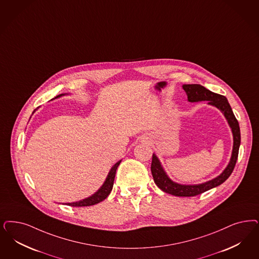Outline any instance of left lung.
Listing matches in <instances>:
<instances>
[{
	"mask_svg": "<svg viewBox=\"0 0 259 259\" xmlns=\"http://www.w3.org/2000/svg\"><path fill=\"white\" fill-rule=\"evenodd\" d=\"M183 88L188 95V101L196 102V101L207 100L209 104L221 110L223 112L224 116H226L229 124L231 126L232 134H233V149H232V159L229 165L227 166L226 169L224 170L221 175H219L215 179H212L211 181H208L206 183L200 184V185L183 186V185L173 183L162 169L161 163L158 160V158L156 157V155L153 154L151 162L152 176L158 188H161L162 191L169 193L174 196H196L204 193L206 190L218 187L231 176L238 158L241 141L240 128H239V123L232 112V107L228 102V99L224 96L215 94L213 92L205 89V87L198 84H186L183 86Z\"/></svg>",
	"mask_w": 259,
	"mask_h": 259,
	"instance_id": "8db88e82",
	"label": "left lung"
}]
</instances>
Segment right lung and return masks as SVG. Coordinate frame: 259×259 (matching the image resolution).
<instances>
[{
    "mask_svg": "<svg viewBox=\"0 0 259 259\" xmlns=\"http://www.w3.org/2000/svg\"><path fill=\"white\" fill-rule=\"evenodd\" d=\"M61 96H63V95H59L56 98H59ZM120 161H117L116 164L111 168L109 174H108L106 181L103 184V186L99 188L94 195H92V196L87 198V199H84L82 201H79V202L70 203L68 205H71V206H90V205L98 204V203L102 202L103 200H105L107 198L108 195L110 194V192L112 191V188H113V186H114L115 176H116V171L117 169V166L120 163Z\"/></svg>",
    "mask_w": 259,
    "mask_h": 259,
    "instance_id": "1",
    "label": "right lung"
}]
</instances>
